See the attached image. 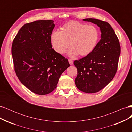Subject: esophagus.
<instances>
[{
	"mask_svg": "<svg viewBox=\"0 0 132 132\" xmlns=\"http://www.w3.org/2000/svg\"><path fill=\"white\" fill-rule=\"evenodd\" d=\"M68 62H69V63L70 64V65H73V61L72 59H68Z\"/></svg>",
	"mask_w": 132,
	"mask_h": 132,
	"instance_id": "1",
	"label": "esophagus"
}]
</instances>
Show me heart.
<instances>
[{
  "instance_id": "1",
  "label": "heart",
  "mask_w": 132,
  "mask_h": 132,
  "mask_svg": "<svg viewBox=\"0 0 132 132\" xmlns=\"http://www.w3.org/2000/svg\"><path fill=\"white\" fill-rule=\"evenodd\" d=\"M99 39V32L94 25L77 21H70L63 25L59 32L51 35V44L57 53L63 54L69 47V55L74 57L79 54L86 56L96 47Z\"/></svg>"
}]
</instances>
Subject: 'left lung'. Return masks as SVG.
<instances>
[{"instance_id": "8db88e82", "label": "left lung", "mask_w": 132, "mask_h": 132, "mask_svg": "<svg viewBox=\"0 0 132 132\" xmlns=\"http://www.w3.org/2000/svg\"><path fill=\"white\" fill-rule=\"evenodd\" d=\"M100 27L101 39L92 52L74 62L78 70L75 79L77 88L86 93H95L107 85L117 70L121 47L113 29L109 23L96 19H84Z\"/></svg>"}]
</instances>
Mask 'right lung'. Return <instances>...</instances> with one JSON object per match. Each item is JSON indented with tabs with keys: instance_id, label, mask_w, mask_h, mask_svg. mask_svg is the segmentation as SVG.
I'll return each mask as SVG.
<instances>
[{
	"instance_id": "1",
	"label": "right lung",
	"mask_w": 132,
	"mask_h": 132,
	"mask_svg": "<svg viewBox=\"0 0 132 132\" xmlns=\"http://www.w3.org/2000/svg\"><path fill=\"white\" fill-rule=\"evenodd\" d=\"M53 21L38 20L23 25L11 47L15 71L19 80L35 94H50L57 86L68 61L52 48Z\"/></svg>"
}]
</instances>
